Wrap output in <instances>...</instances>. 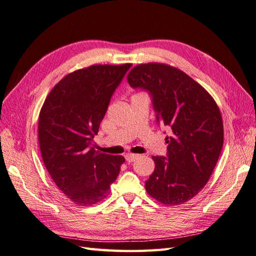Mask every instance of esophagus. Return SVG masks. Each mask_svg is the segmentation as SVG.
I'll list each match as a JSON object with an SVG mask.
<instances>
[{"label":"esophagus","mask_w":256,"mask_h":256,"mask_svg":"<svg viewBox=\"0 0 256 256\" xmlns=\"http://www.w3.org/2000/svg\"><path fill=\"white\" fill-rule=\"evenodd\" d=\"M137 156H138V154H126V162L130 163V162H133V161H135V160L137 159Z\"/></svg>","instance_id":"34e87169"}]
</instances>
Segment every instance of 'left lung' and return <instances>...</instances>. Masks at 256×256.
Wrapping results in <instances>:
<instances>
[{
  "mask_svg": "<svg viewBox=\"0 0 256 256\" xmlns=\"http://www.w3.org/2000/svg\"><path fill=\"white\" fill-rule=\"evenodd\" d=\"M128 81L149 90L156 120L172 132L166 138L168 158L152 156L146 192L162 204H182L202 190L218 161L224 128L218 104L192 78L166 64H137Z\"/></svg>",
  "mask_w": 256,
  "mask_h": 256,
  "instance_id": "8db88e82",
  "label": "left lung"
}]
</instances>
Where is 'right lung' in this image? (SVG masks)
Masks as SVG:
<instances>
[{
    "instance_id": "1",
    "label": "right lung",
    "mask_w": 256,
    "mask_h": 256,
    "mask_svg": "<svg viewBox=\"0 0 256 256\" xmlns=\"http://www.w3.org/2000/svg\"><path fill=\"white\" fill-rule=\"evenodd\" d=\"M132 64H92L64 76L38 114V144L56 186L78 206L106 198L126 162L92 147L110 98Z\"/></svg>"
}]
</instances>
